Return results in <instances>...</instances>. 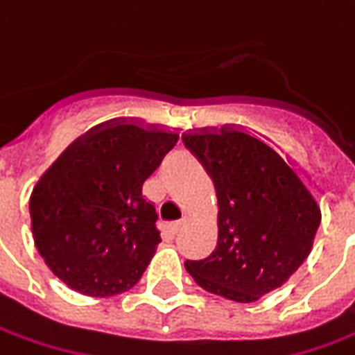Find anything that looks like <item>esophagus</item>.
<instances>
[{
  "label": "esophagus",
  "mask_w": 355,
  "mask_h": 355,
  "mask_svg": "<svg viewBox=\"0 0 355 355\" xmlns=\"http://www.w3.org/2000/svg\"><path fill=\"white\" fill-rule=\"evenodd\" d=\"M184 225H185V219H180V221H175V223L171 225V231H173V233H178V231H180Z\"/></svg>",
  "instance_id": "1"
}]
</instances>
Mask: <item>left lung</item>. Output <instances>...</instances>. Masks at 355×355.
<instances>
[{
	"label": "left lung",
	"mask_w": 355,
	"mask_h": 355,
	"mask_svg": "<svg viewBox=\"0 0 355 355\" xmlns=\"http://www.w3.org/2000/svg\"><path fill=\"white\" fill-rule=\"evenodd\" d=\"M184 144L209 173L219 203L215 251L185 268L207 293L254 302L304 263L320 209L286 162L245 132L196 134Z\"/></svg>",
	"instance_id": "left-lung-1"
}]
</instances>
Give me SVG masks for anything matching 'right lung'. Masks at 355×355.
<instances>
[{"label": "right lung", "instance_id": "1", "mask_svg": "<svg viewBox=\"0 0 355 355\" xmlns=\"http://www.w3.org/2000/svg\"><path fill=\"white\" fill-rule=\"evenodd\" d=\"M178 134L114 124L76 140L31 196L35 245L73 291L114 296L132 288L156 252V207L142 196Z\"/></svg>", "mask_w": 355, "mask_h": 355}]
</instances>
